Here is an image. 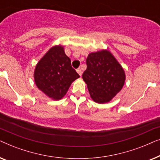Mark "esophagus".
I'll list each match as a JSON object with an SVG mask.
<instances>
[{
    "label": "esophagus",
    "mask_w": 160,
    "mask_h": 160,
    "mask_svg": "<svg viewBox=\"0 0 160 160\" xmlns=\"http://www.w3.org/2000/svg\"><path fill=\"white\" fill-rule=\"evenodd\" d=\"M76 71H77V73H78V75H79L80 76H82V70H81L80 68H78V69L76 70Z\"/></svg>",
    "instance_id": "34e87169"
}]
</instances>
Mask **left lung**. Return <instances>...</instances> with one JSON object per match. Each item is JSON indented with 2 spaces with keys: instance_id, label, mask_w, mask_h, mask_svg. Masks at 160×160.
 <instances>
[{
  "instance_id": "left-lung-1",
  "label": "left lung",
  "mask_w": 160,
  "mask_h": 160,
  "mask_svg": "<svg viewBox=\"0 0 160 160\" xmlns=\"http://www.w3.org/2000/svg\"><path fill=\"white\" fill-rule=\"evenodd\" d=\"M87 68L82 78L93 101L110 102L123 87L126 79L124 68L108 49L91 52L87 58Z\"/></svg>"
}]
</instances>
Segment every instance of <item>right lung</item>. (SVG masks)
I'll return each mask as SVG.
<instances>
[{
    "label": "right lung",
    "mask_w": 160,
    "mask_h": 160,
    "mask_svg": "<svg viewBox=\"0 0 160 160\" xmlns=\"http://www.w3.org/2000/svg\"><path fill=\"white\" fill-rule=\"evenodd\" d=\"M33 77L37 87L48 98L60 100L66 95L72 83L80 76L71 67L64 47L55 45L37 63Z\"/></svg>",
    "instance_id": "1"
}]
</instances>
